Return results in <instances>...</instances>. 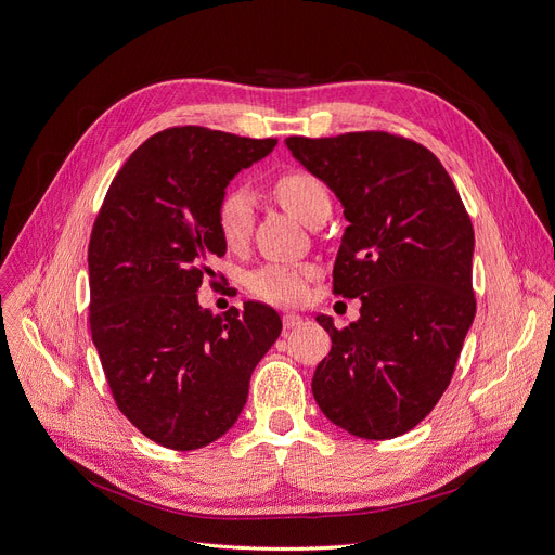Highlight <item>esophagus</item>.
Wrapping results in <instances>:
<instances>
[{
  "mask_svg": "<svg viewBox=\"0 0 555 555\" xmlns=\"http://www.w3.org/2000/svg\"><path fill=\"white\" fill-rule=\"evenodd\" d=\"M300 323H302V315H300V313H284V315H282L284 330H294V327H298Z\"/></svg>",
  "mask_w": 555,
  "mask_h": 555,
  "instance_id": "obj_1",
  "label": "esophagus"
}]
</instances>
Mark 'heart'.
<instances>
[{
    "label": "heart",
    "mask_w": 555,
    "mask_h": 555,
    "mask_svg": "<svg viewBox=\"0 0 555 555\" xmlns=\"http://www.w3.org/2000/svg\"><path fill=\"white\" fill-rule=\"evenodd\" d=\"M275 196L280 203L309 223L325 207H332L325 184L305 171H292L275 182ZM255 221L253 196L246 188H230L217 205V228L228 248H240L248 242ZM311 269L294 261H269L246 278L250 294L275 305L298 302L307 292Z\"/></svg>",
    "instance_id": "1"
}]
</instances>
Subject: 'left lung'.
Wrapping results in <instances>:
<instances>
[{"instance_id": "obj_1", "label": "left lung", "mask_w": 555, "mask_h": 555, "mask_svg": "<svg viewBox=\"0 0 555 555\" xmlns=\"http://www.w3.org/2000/svg\"><path fill=\"white\" fill-rule=\"evenodd\" d=\"M286 149L340 201L350 223L334 292L359 298V319L332 336L311 392L327 420L367 440L398 438L450 386L472 327L474 230L438 157L390 133L286 138Z\"/></svg>"}]
</instances>
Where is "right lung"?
<instances>
[{"instance_id":"add662e5","label":"right lung","mask_w":555,"mask_h":555,"mask_svg":"<svg viewBox=\"0 0 555 555\" xmlns=\"http://www.w3.org/2000/svg\"><path fill=\"white\" fill-rule=\"evenodd\" d=\"M201 126L149 138L115 176L94 221L90 330L119 411L153 442L190 452L244 411L250 375L282 332L275 309L215 315L196 292L225 255L217 205L275 149Z\"/></svg>"}]
</instances>
